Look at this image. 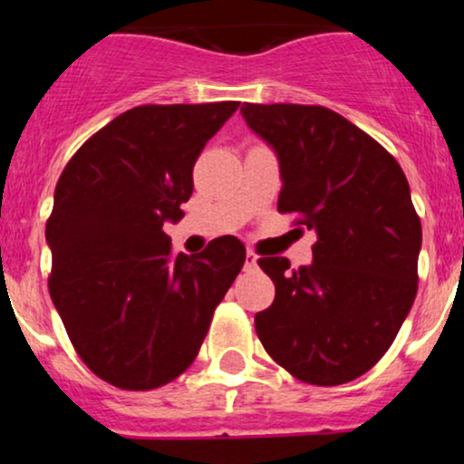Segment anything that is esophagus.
Segmentation results:
<instances>
[{
    "label": "esophagus",
    "instance_id": "1",
    "mask_svg": "<svg viewBox=\"0 0 464 464\" xmlns=\"http://www.w3.org/2000/svg\"><path fill=\"white\" fill-rule=\"evenodd\" d=\"M257 266V255L253 253V250H246V262H244V268H255Z\"/></svg>",
    "mask_w": 464,
    "mask_h": 464
}]
</instances>
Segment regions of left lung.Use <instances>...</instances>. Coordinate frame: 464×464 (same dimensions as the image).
I'll return each mask as SVG.
<instances>
[{
	"label": "left lung",
	"instance_id": "obj_1",
	"mask_svg": "<svg viewBox=\"0 0 464 464\" xmlns=\"http://www.w3.org/2000/svg\"><path fill=\"white\" fill-rule=\"evenodd\" d=\"M242 115L279 157V214L318 236L307 268L259 259L275 301L255 314V329L296 380L347 384L382 360L417 296L420 218L406 174L324 106L244 102Z\"/></svg>",
	"mask_w": 464,
	"mask_h": 464
}]
</instances>
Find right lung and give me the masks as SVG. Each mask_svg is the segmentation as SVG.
Returning a JSON list of instances; mask_svg holds the SVG:
<instances>
[{"label":"right lung","instance_id":"add662e5","mask_svg":"<svg viewBox=\"0 0 464 464\" xmlns=\"http://www.w3.org/2000/svg\"><path fill=\"white\" fill-rule=\"evenodd\" d=\"M237 106H135L89 137L58 179L47 287L80 360L121 391H152L189 369L246 259L233 236L177 255L163 231L183 218L196 159Z\"/></svg>","mask_w":464,"mask_h":464}]
</instances>
